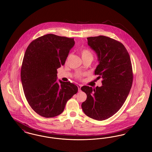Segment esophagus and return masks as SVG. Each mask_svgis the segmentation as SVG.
I'll list each match as a JSON object with an SVG mask.
<instances>
[{"label":"esophagus","mask_w":152,"mask_h":152,"mask_svg":"<svg viewBox=\"0 0 152 152\" xmlns=\"http://www.w3.org/2000/svg\"><path fill=\"white\" fill-rule=\"evenodd\" d=\"M77 86H78V91H80L81 90H80V88H81V87H82V85H79V84H78V85H77Z\"/></svg>","instance_id":"esophagus-1"}]
</instances>
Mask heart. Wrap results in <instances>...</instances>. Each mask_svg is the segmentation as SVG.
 I'll list each match as a JSON object with an SVG mask.
<instances>
[{"instance_id": "b5f03b06", "label": "heart", "mask_w": 152, "mask_h": 152, "mask_svg": "<svg viewBox=\"0 0 152 152\" xmlns=\"http://www.w3.org/2000/svg\"><path fill=\"white\" fill-rule=\"evenodd\" d=\"M81 56L82 58H93V55L91 53L88 49H83L81 51Z\"/></svg>"}]
</instances>
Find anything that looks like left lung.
<instances>
[{"label":"left lung","mask_w":152,"mask_h":152,"mask_svg":"<svg viewBox=\"0 0 152 152\" xmlns=\"http://www.w3.org/2000/svg\"><path fill=\"white\" fill-rule=\"evenodd\" d=\"M87 39L99 62L94 74L103 80L101 87L81 88L87 95L82 108L88 117L102 121L115 114L126 101L133 83L132 63L127 50L120 42L103 35Z\"/></svg>","instance_id":"1"}]
</instances>
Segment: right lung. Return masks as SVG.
Masks as SVG:
<instances>
[{"mask_svg": "<svg viewBox=\"0 0 152 152\" xmlns=\"http://www.w3.org/2000/svg\"><path fill=\"white\" fill-rule=\"evenodd\" d=\"M74 38L49 34L33 40L24 54L20 77L26 99L46 118L61 114L66 102L78 92L70 82L57 80V69L64 65Z\"/></svg>", "mask_w": 152, "mask_h": 152, "instance_id": "add662e5", "label": "right lung"}]
</instances>
